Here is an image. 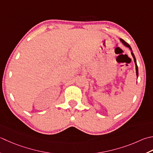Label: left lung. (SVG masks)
<instances>
[{
  "label": "left lung",
  "instance_id": "left-lung-1",
  "mask_svg": "<svg viewBox=\"0 0 153 153\" xmlns=\"http://www.w3.org/2000/svg\"><path fill=\"white\" fill-rule=\"evenodd\" d=\"M119 40H120V41L121 42L122 44L124 45V46H125L128 47V48H129V49L131 50V55H132V56H133V59H134V64H135V69H136V74H137V77H138V76H139V70H138V66H137V60H136L135 56H134V53H133V50H132V49H131V46H130L129 45H128V44L126 42L124 41V40H123V39H121V38L119 39Z\"/></svg>",
  "mask_w": 153,
  "mask_h": 153
}]
</instances>
